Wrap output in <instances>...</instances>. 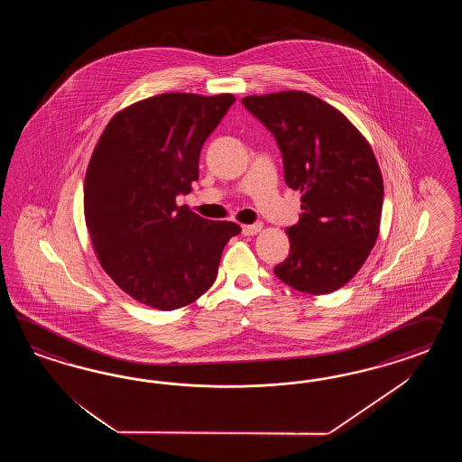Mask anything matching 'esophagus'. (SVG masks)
<instances>
[{
    "label": "esophagus",
    "mask_w": 462,
    "mask_h": 462,
    "mask_svg": "<svg viewBox=\"0 0 462 462\" xmlns=\"http://www.w3.org/2000/svg\"><path fill=\"white\" fill-rule=\"evenodd\" d=\"M263 230V225L252 224V225H242V234L244 236H255Z\"/></svg>",
    "instance_id": "obj_1"
}]
</instances>
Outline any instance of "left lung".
Instances as JSON below:
<instances>
[{"mask_svg": "<svg viewBox=\"0 0 462 462\" xmlns=\"http://www.w3.org/2000/svg\"><path fill=\"white\" fill-rule=\"evenodd\" d=\"M280 145L284 181L301 193L300 222L286 228L282 282L327 294L349 282L376 244L383 176L363 134L344 113L305 91L242 98Z\"/></svg>", "mask_w": 462, "mask_h": 462, "instance_id": "obj_1", "label": "left lung"}]
</instances>
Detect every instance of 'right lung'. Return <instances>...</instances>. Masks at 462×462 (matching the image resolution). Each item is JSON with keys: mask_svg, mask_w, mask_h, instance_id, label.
<instances>
[{"mask_svg": "<svg viewBox=\"0 0 462 462\" xmlns=\"http://www.w3.org/2000/svg\"><path fill=\"white\" fill-rule=\"evenodd\" d=\"M234 95L164 93L116 113L84 178V218L105 273L155 310L196 301L217 280L234 222H211L176 196L191 191L199 152Z\"/></svg>", "mask_w": 462, "mask_h": 462, "instance_id": "add662e5", "label": "right lung"}]
</instances>
